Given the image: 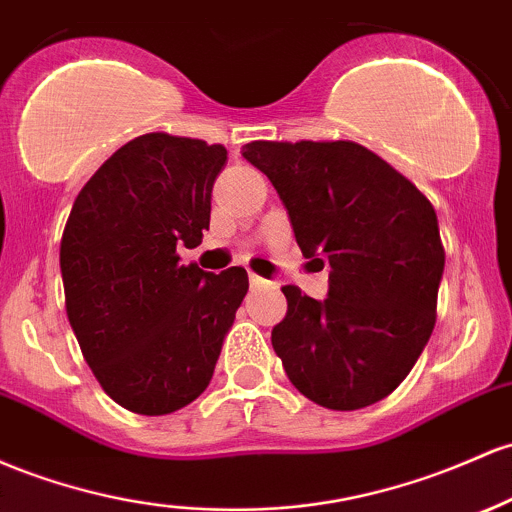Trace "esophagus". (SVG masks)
I'll return each mask as SVG.
<instances>
[{
  "instance_id": "obj_1",
  "label": "esophagus",
  "mask_w": 512,
  "mask_h": 512,
  "mask_svg": "<svg viewBox=\"0 0 512 512\" xmlns=\"http://www.w3.org/2000/svg\"><path fill=\"white\" fill-rule=\"evenodd\" d=\"M250 284H252V286H265L267 282H265V279H262V277H257L255 272H250Z\"/></svg>"
}]
</instances>
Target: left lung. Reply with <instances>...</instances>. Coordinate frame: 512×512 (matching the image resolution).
I'll return each mask as SVG.
<instances>
[{"mask_svg":"<svg viewBox=\"0 0 512 512\" xmlns=\"http://www.w3.org/2000/svg\"><path fill=\"white\" fill-rule=\"evenodd\" d=\"M306 257L330 267L328 299L282 286L272 347L303 396L330 411L381 401L406 379L437 318L445 247L411 179L355 140H252Z\"/></svg>","mask_w":512,"mask_h":512,"instance_id":"obj_1","label":"left lung"}]
</instances>
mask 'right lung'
<instances>
[{
	"label": "right lung",
	"mask_w": 512,
	"mask_h": 512,
	"mask_svg": "<svg viewBox=\"0 0 512 512\" xmlns=\"http://www.w3.org/2000/svg\"><path fill=\"white\" fill-rule=\"evenodd\" d=\"M228 150L145 133L116 150L72 204L60 272L75 338L101 389L126 411L167 415L209 386L247 272L179 265L209 230Z\"/></svg>",
	"instance_id": "add662e5"
}]
</instances>
